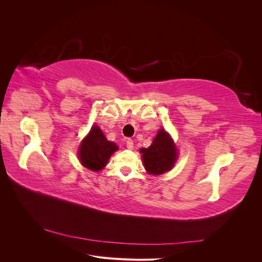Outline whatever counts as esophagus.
I'll use <instances>...</instances> for the list:
<instances>
[{
	"mask_svg": "<svg viewBox=\"0 0 262 262\" xmlns=\"http://www.w3.org/2000/svg\"><path fill=\"white\" fill-rule=\"evenodd\" d=\"M126 148L132 149L133 148V141L132 140H126Z\"/></svg>",
	"mask_w": 262,
	"mask_h": 262,
	"instance_id": "34e87169",
	"label": "esophagus"
}]
</instances>
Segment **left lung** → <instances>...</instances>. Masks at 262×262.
Here are the masks:
<instances>
[{"mask_svg": "<svg viewBox=\"0 0 262 262\" xmlns=\"http://www.w3.org/2000/svg\"><path fill=\"white\" fill-rule=\"evenodd\" d=\"M143 164L148 173L162 175L168 171L177 160V149L168 133L161 129L155 137L152 145L147 148H142Z\"/></svg>", "mask_w": 262, "mask_h": 262, "instance_id": "obj_1", "label": "left lung"}]
</instances>
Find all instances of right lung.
<instances>
[{
	"mask_svg": "<svg viewBox=\"0 0 262 262\" xmlns=\"http://www.w3.org/2000/svg\"><path fill=\"white\" fill-rule=\"evenodd\" d=\"M118 146L107 141L97 125H94L80 146L78 156L84 167L94 171L102 169Z\"/></svg>",
	"mask_w": 262,
	"mask_h": 262,
	"instance_id": "right-lung-1",
	"label": "right lung"
}]
</instances>
